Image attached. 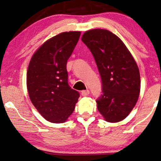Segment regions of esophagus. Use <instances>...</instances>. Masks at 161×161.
<instances>
[{"mask_svg":"<svg viewBox=\"0 0 161 161\" xmlns=\"http://www.w3.org/2000/svg\"><path fill=\"white\" fill-rule=\"evenodd\" d=\"M89 94H90V91L88 90H83V91L81 92V96H87Z\"/></svg>","mask_w":161,"mask_h":161,"instance_id":"obj_1","label":"esophagus"}]
</instances>
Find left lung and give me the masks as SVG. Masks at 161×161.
Instances as JSON below:
<instances>
[{
	"mask_svg": "<svg viewBox=\"0 0 161 161\" xmlns=\"http://www.w3.org/2000/svg\"><path fill=\"white\" fill-rule=\"evenodd\" d=\"M81 41L93 55L102 81V94L96 100L98 110L106 121L123 120L140 92V74L134 58L120 38L107 30L86 31Z\"/></svg>",
	"mask_w": 161,
	"mask_h": 161,
	"instance_id": "obj_1",
	"label": "left lung"
}]
</instances>
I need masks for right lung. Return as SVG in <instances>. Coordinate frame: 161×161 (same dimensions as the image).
<instances>
[{
  "label": "right lung",
  "instance_id": "add662e5",
  "mask_svg": "<svg viewBox=\"0 0 161 161\" xmlns=\"http://www.w3.org/2000/svg\"><path fill=\"white\" fill-rule=\"evenodd\" d=\"M80 34V31H69L51 38L33 54L29 63V97L38 112L51 123H64L80 98L79 92L68 83L66 64Z\"/></svg>",
  "mask_w": 161,
  "mask_h": 161
}]
</instances>
